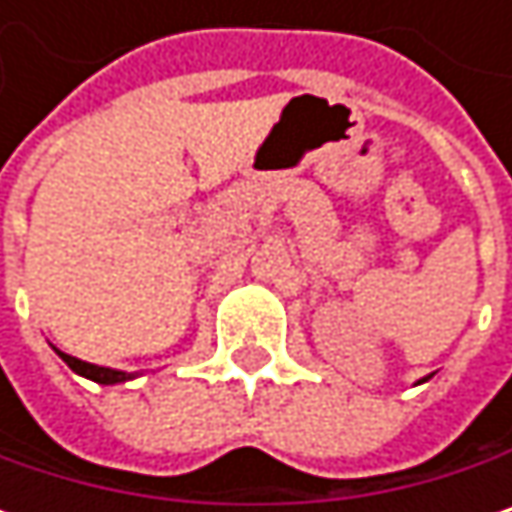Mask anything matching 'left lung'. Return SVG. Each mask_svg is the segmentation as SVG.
<instances>
[{"instance_id": "left-lung-1", "label": "left lung", "mask_w": 512, "mask_h": 512, "mask_svg": "<svg viewBox=\"0 0 512 512\" xmlns=\"http://www.w3.org/2000/svg\"><path fill=\"white\" fill-rule=\"evenodd\" d=\"M424 380H427V377H424ZM424 380H421V383H424Z\"/></svg>"}]
</instances>
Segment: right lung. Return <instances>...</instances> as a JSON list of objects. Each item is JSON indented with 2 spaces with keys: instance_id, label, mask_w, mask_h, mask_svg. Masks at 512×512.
Masks as SVG:
<instances>
[{
  "instance_id": "add662e5",
  "label": "right lung",
  "mask_w": 512,
  "mask_h": 512,
  "mask_svg": "<svg viewBox=\"0 0 512 512\" xmlns=\"http://www.w3.org/2000/svg\"><path fill=\"white\" fill-rule=\"evenodd\" d=\"M58 356L76 371V374H82V377H88V380H94V383H102V386H114V383H126V380H132L135 374H126V371H117V368H102V365H94V362H82V359H76V356H70V353L58 351Z\"/></svg>"
}]
</instances>
